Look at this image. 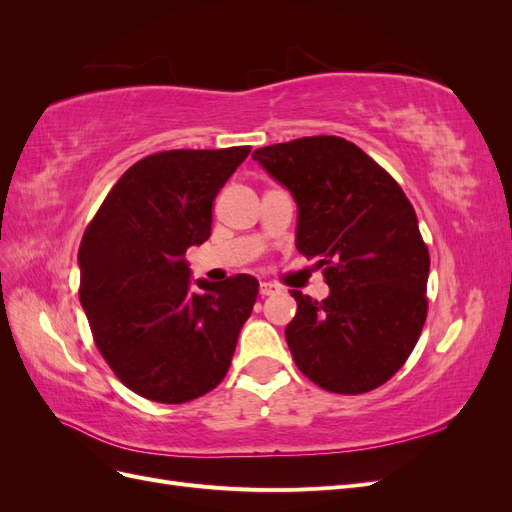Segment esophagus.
<instances>
[{
    "label": "esophagus",
    "instance_id": "34e87169",
    "mask_svg": "<svg viewBox=\"0 0 512 512\" xmlns=\"http://www.w3.org/2000/svg\"><path fill=\"white\" fill-rule=\"evenodd\" d=\"M280 290L282 288L277 286V284H273V282H262L260 284V294H262V297H269V294H277Z\"/></svg>",
    "mask_w": 512,
    "mask_h": 512
}]
</instances>
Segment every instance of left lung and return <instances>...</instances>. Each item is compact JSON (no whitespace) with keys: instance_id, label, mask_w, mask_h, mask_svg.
Masks as SVG:
<instances>
[{"instance_id":"1","label":"left lung","mask_w":512,"mask_h":512,"mask_svg":"<svg viewBox=\"0 0 512 512\" xmlns=\"http://www.w3.org/2000/svg\"><path fill=\"white\" fill-rule=\"evenodd\" d=\"M252 158L297 203V250L324 267L320 303L290 290V354L320 389L367 393L406 363L427 316L429 252L397 181L339 136L262 147Z\"/></svg>"}]
</instances>
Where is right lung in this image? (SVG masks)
Masks as SVG:
<instances>
[{"label": "right lung", "mask_w": 512, "mask_h": 512, "mask_svg": "<svg viewBox=\"0 0 512 512\" xmlns=\"http://www.w3.org/2000/svg\"><path fill=\"white\" fill-rule=\"evenodd\" d=\"M250 147L175 149L130 166L79 247L81 305L104 361L136 395L183 404L230 367L258 280H196L185 252L211 235V207Z\"/></svg>", "instance_id": "right-lung-1"}]
</instances>
